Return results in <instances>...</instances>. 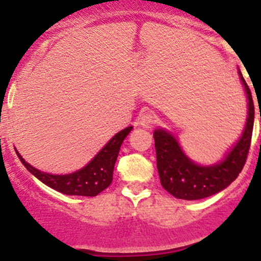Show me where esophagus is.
I'll use <instances>...</instances> for the list:
<instances>
[{"mask_svg":"<svg viewBox=\"0 0 261 261\" xmlns=\"http://www.w3.org/2000/svg\"><path fill=\"white\" fill-rule=\"evenodd\" d=\"M155 120H157V118L152 112H146L139 117V124L144 128H152L154 125Z\"/></svg>","mask_w":261,"mask_h":261,"instance_id":"esophagus-1","label":"esophagus"}]
</instances>
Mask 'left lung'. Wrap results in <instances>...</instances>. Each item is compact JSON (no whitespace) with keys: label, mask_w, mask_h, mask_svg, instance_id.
Returning <instances> with one entry per match:
<instances>
[{"label":"left lung","mask_w":261,"mask_h":261,"mask_svg":"<svg viewBox=\"0 0 261 261\" xmlns=\"http://www.w3.org/2000/svg\"><path fill=\"white\" fill-rule=\"evenodd\" d=\"M239 74L248 96V120L240 141L221 163L210 167L196 165L186 157L170 133L162 129L153 133L161 185L176 198L191 201L215 195L226 189L243 170L250 149L255 112L251 91L241 72Z\"/></svg>","instance_id":"8db88e82"}]
</instances>
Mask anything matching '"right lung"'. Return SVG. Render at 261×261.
Wrapping results in <instances>:
<instances>
[{
	"label": "right lung",
	"instance_id": "1",
	"mask_svg": "<svg viewBox=\"0 0 261 261\" xmlns=\"http://www.w3.org/2000/svg\"><path fill=\"white\" fill-rule=\"evenodd\" d=\"M133 127H128L120 130L106 144L103 149L82 170L70 174H49L41 172L29 165L17 153L22 165L34 174L35 177L44 182L51 189L59 191L64 195L88 196L93 197L106 190L113 181V171H114L115 161L118 158L120 146L125 137L129 134Z\"/></svg>",
	"mask_w": 261,
	"mask_h": 261
}]
</instances>
